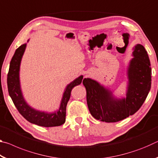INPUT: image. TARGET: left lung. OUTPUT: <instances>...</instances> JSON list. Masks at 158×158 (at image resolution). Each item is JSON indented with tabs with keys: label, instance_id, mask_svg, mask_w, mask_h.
Returning a JSON list of instances; mask_svg holds the SVG:
<instances>
[{
	"label": "left lung",
	"instance_id": "1",
	"mask_svg": "<svg viewBox=\"0 0 158 158\" xmlns=\"http://www.w3.org/2000/svg\"><path fill=\"white\" fill-rule=\"evenodd\" d=\"M127 68V87L124 96L116 97L114 90L90 78L83 84L86 90L89 109L95 119L106 123L122 121L135 114L145 101L151 87V68L143 46L133 47Z\"/></svg>",
	"mask_w": 158,
	"mask_h": 158
}]
</instances>
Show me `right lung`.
Listing matches in <instances>:
<instances>
[{
	"label": "right lung",
	"mask_w": 158,
	"mask_h": 158,
	"mask_svg": "<svg viewBox=\"0 0 158 158\" xmlns=\"http://www.w3.org/2000/svg\"><path fill=\"white\" fill-rule=\"evenodd\" d=\"M28 42L29 39L27 42ZM26 45V43L21 44L15 51L10 62L7 79L9 95L19 112L31 123L47 127L60 126L65 122L66 106L70 98L72 90L74 86L81 84L84 76L80 75L67 85L63 93L59 108L57 109V111L47 112L37 110L32 107L28 105L23 97L19 77L21 62L25 52Z\"/></svg>",
	"instance_id": "add662e5"
}]
</instances>
